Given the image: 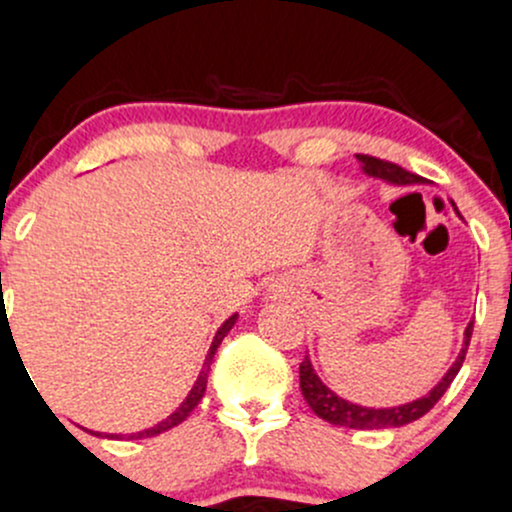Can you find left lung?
<instances>
[{
  "label": "left lung",
  "instance_id": "8db88e82",
  "mask_svg": "<svg viewBox=\"0 0 512 512\" xmlns=\"http://www.w3.org/2000/svg\"><path fill=\"white\" fill-rule=\"evenodd\" d=\"M358 159L360 171L370 179H380L390 186H417L424 184L417 174H410L402 166L390 164V161L375 159V157H365V154H355ZM454 206V213L459 215V208L456 203L451 201ZM464 220V218H461ZM471 333H473V321H469L464 331V343H461V351L456 355L454 363L449 365L441 380L427 395L417 397V400L405 402V405H392V407H368V405H358V402L346 400L338 392H333L324 380L319 378V373L311 365V358L306 355L304 363L299 365V387L304 400L309 402V407L314 410L316 417H321L328 424H336V427H348V429H392V427H405V424L414 422V419L424 417L434 405L441 400V395L446 392V387L454 383V378L459 375L461 365H464L466 351H469L471 343Z\"/></svg>",
  "mask_w": 512,
  "mask_h": 512
}]
</instances>
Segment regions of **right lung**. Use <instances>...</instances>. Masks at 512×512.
<instances>
[{
  "label": "right lung",
  "instance_id": "add662e5",
  "mask_svg": "<svg viewBox=\"0 0 512 512\" xmlns=\"http://www.w3.org/2000/svg\"><path fill=\"white\" fill-rule=\"evenodd\" d=\"M235 321H238V314H233V316H230V319H225L223 324H220L218 331H215V336H213V343H211V348H208V355H206V360H203V370H201V373H198L196 383H193L191 392H188V395H186V400L181 402V405L176 407V410L171 412L169 417H166V419H161L159 424H154V427L144 429V432L129 434V439L157 437V434H161V432H169V429L179 427V424L184 422V419L188 417V414L193 412V407H196L198 402H201L203 392H206V385H208V370H211L213 355H215V351H218V346H220V343H223V338L228 336V333H230V328L235 326ZM98 437H102V434H98ZM105 437H107V439H122V434H105Z\"/></svg>",
  "mask_w": 512,
  "mask_h": 512
}]
</instances>
